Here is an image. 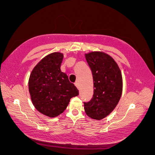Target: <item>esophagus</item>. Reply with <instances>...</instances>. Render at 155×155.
Listing matches in <instances>:
<instances>
[{
	"instance_id": "1",
	"label": "esophagus",
	"mask_w": 155,
	"mask_h": 155,
	"mask_svg": "<svg viewBox=\"0 0 155 155\" xmlns=\"http://www.w3.org/2000/svg\"><path fill=\"white\" fill-rule=\"evenodd\" d=\"M75 85L76 86V87H77L78 89H79V83H78V82H76L75 83Z\"/></svg>"
}]
</instances>
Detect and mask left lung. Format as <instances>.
<instances>
[{
  "mask_svg": "<svg viewBox=\"0 0 155 155\" xmlns=\"http://www.w3.org/2000/svg\"><path fill=\"white\" fill-rule=\"evenodd\" d=\"M85 58L92 73L94 94L90 101L84 102V109L90 118L100 120L109 115L120 100L121 73L115 61L104 53H89Z\"/></svg>",
  "mask_w": 155,
  "mask_h": 155,
  "instance_id": "obj_1",
  "label": "left lung"
}]
</instances>
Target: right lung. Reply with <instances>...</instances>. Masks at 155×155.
I'll use <instances>...</instances> for the list:
<instances>
[{
    "instance_id": "right-lung-1",
    "label": "right lung",
    "mask_w": 155,
    "mask_h": 155,
    "mask_svg": "<svg viewBox=\"0 0 155 155\" xmlns=\"http://www.w3.org/2000/svg\"><path fill=\"white\" fill-rule=\"evenodd\" d=\"M63 55L53 53L42 59L29 77V91L36 109L48 117H56L65 111L72 97L79 91L61 71Z\"/></svg>"
}]
</instances>
